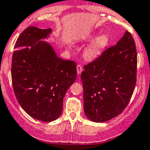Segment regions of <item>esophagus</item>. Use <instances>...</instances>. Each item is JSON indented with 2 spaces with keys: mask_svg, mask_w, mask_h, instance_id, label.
Segmentation results:
<instances>
[{
  "mask_svg": "<svg viewBox=\"0 0 150 150\" xmlns=\"http://www.w3.org/2000/svg\"><path fill=\"white\" fill-rule=\"evenodd\" d=\"M82 71H83L82 67L80 65V64H78V65H77V73H78V75H80V74L81 73Z\"/></svg>",
  "mask_w": 150,
  "mask_h": 150,
  "instance_id": "34e87169",
  "label": "esophagus"
}]
</instances>
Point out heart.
Listing matches in <instances>:
<instances>
[{"instance_id":"heart-1","label":"heart","mask_w":150,"mask_h":150,"mask_svg":"<svg viewBox=\"0 0 150 150\" xmlns=\"http://www.w3.org/2000/svg\"><path fill=\"white\" fill-rule=\"evenodd\" d=\"M97 35V33H92L89 35V39L93 38H96L92 40L83 50V57L86 61H93L96 59L110 44V38L109 37L108 35L102 34L96 37Z\"/></svg>"}]
</instances>
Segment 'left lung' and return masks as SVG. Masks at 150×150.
Wrapping results in <instances>:
<instances>
[{
	"label": "left lung",
	"mask_w": 150,
	"mask_h": 150,
	"mask_svg": "<svg viewBox=\"0 0 150 150\" xmlns=\"http://www.w3.org/2000/svg\"><path fill=\"white\" fill-rule=\"evenodd\" d=\"M83 69L81 78L88 119L102 123L121 114L136 83L137 51L132 35L126 31L115 46L105 50Z\"/></svg>",
	"instance_id": "8db88e82"
}]
</instances>
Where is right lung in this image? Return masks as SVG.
<instances>
[{
    "label": "right lung",
    "mask_w": 150,
    "mask_h": 150,
    "mask_svg": "<svg viewBox=\"0 0 150 150\" xmlns=\"http://www.w3.org/2000/svg\"><path fill=\"white\" fill-rule=\"evenodd\" d=\"M51 33V28H26L15 43L11 69L19 104L29 115L43 122L60 117L64 96L77 78L75 61L58 58L44 40Z\"/></svg>",
    "instance_id": "obj_1"
}]
</instances>
